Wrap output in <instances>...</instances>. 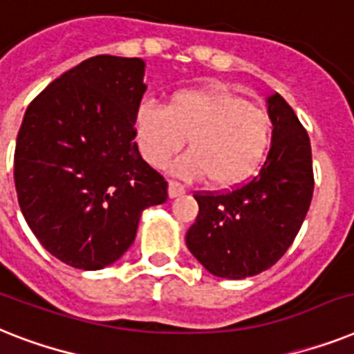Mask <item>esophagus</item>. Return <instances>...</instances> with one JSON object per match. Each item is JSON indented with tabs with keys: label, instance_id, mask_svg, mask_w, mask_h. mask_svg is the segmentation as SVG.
I'll list each match as a JSON object with an SVG mask.
<instances>
[{
	"label": "esophagus",
	"instance_id": "1",
	"mask_svg": "<svg viewBox=\"0 0 354 354\" xmlns=\"http://www.w3.org/2000/svg\"><path fill=\"white\" fill-rule=\"evenodd\" d=\"M167 191H169V198H178V196H182L183 192H185V187L178 182H169Z\"/></svg>",
	"mask_w": 354,
	"mask_h": 354
}]
</instances>
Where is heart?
Here are the masks:
<instances>
[{
  "instance_id": "obj_1",
  "label": "heart",
  "mask_w": 354,
  "mask_h": 354,
  "mask_svg": "<svg viewBox=\"0 0 354 354\" xmlns=\"http://www.w3.org/2000/svg\"><path fill=\"white\" fill-rule=\"evenodd\" d=\"M134 136L142 156L163 167L187 140L189 152L172 163L174 174L209 178L218 189L254 176L271 145L272 122L266 109L223 87L178 91L167 107L142 103L134 112Z\"/></svg>"
}]
</instances>
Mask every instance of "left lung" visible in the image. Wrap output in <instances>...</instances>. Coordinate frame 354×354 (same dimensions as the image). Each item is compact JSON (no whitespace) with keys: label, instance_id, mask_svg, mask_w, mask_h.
Returning a JSON list of instances; mask_svg holds the SVG:
<instances>
[{"label":"left lung","instance_id":"obj_1","mask_svg":"<svg viewBox=\"0 0 354 354\" xmlns=\"http://www.w3.org/2000/svg\"><path fill=\"white\" fill-rule=\"evenodd\" d=\"M271 149L260 172L234 191L196 192L185 243L207 271L242 280L274 266L297 238L315 189L311 142L289 103L267 97Z\"/></svg>","mask_w":354,"mask_h":354}]
</instances>
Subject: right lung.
Masks as SVG:
<instances>
[{
    "mask_svg": "<svg viewBox=\"0 0 354 354\" xmlns=\"http://www.w3.org/2000/svg\"><path fill=\"white\" fill-rule=\"evenodd\" d=\"M143 76L142 57H88L34 97L19 127L14 183L23 216L76 269L120 260L142 212L167 200V182L134 142Z\"/></svg>",
    "mask_w": 354,
    "mask_h": 354,
    "instance_id": "1",
    "label": "right lung"
}]
</instances>
